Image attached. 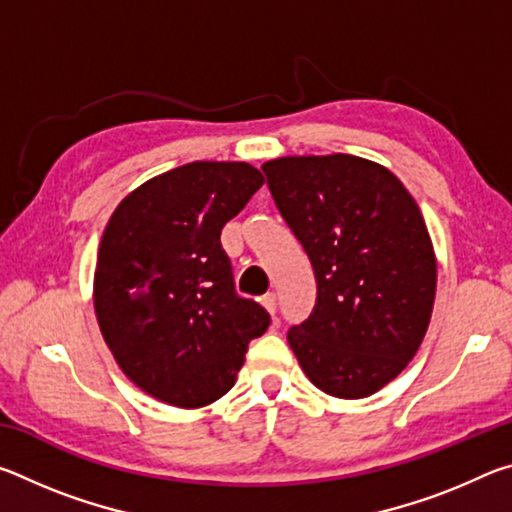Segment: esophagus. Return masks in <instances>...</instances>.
Segmentation results:
<instances>
[{"label": "esophagus", "mask_w": 512, "mask_h": 512, "mask_svg": "<svg viewBox=\"0 0 512 512\" xmlns=\"http://www.w3.org/2000/svg\"><path fill=\"white\" fill-rule=\"evenodd\" d=\"M262 305L266 307L268 314H275V309H277V298H275V293H266V296L262 298Z\"/></svg>", "instance_id": "esophagus-1"}]
</instances>
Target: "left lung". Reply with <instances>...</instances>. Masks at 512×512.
I'll return each mask as SVG.
<instances>
[{"label":"left lung","mask_w":512,"mask_h":512,"mask_svg":"<svg viewBox=\"0 0 512 512\" xmlns=\"http://www.w3.org/2000/svg\"><path fill=\"white\" fill-rule=\"evenodd\" d=\"M268 189L316 275V305L287 339L311 384L359 400L406 368L427 334L436 257L391 171L357 155L266 162Z\"/></svg>","instance_id":"8db88e82"}]
</instances>
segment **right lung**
Segmentation results:
<instances>
[{"mask_svg": "<svg viewBox=\"0 0 512 512\" xmlns=\"http://www.w3.org/2000/svg\"><path fill=\"white\" fill-rule=\"evenodd\" d=\"M264 176L246 162H189L146 180L101 237L94 311L112 357L144 393L180 409L235 386L271 316L235 291L221 230Z\"/></svg>", "mask_w": 512, "mask_h": 512, "instance_id": "1", "label": "right lung"}]
</instances>
